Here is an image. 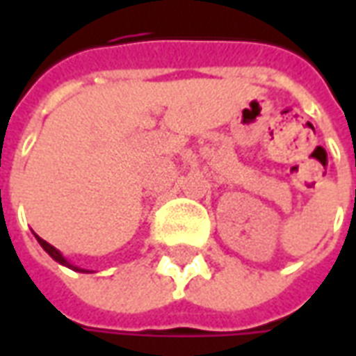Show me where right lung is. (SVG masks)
Wrapping results in <instances>:
<instances>
[{
	"instance_id": "obj_1",
	"label": "right lung",
	"mask_w": 356,
	"mask_h": 356,
	"mask_svg": "<svg viewBox=\"0 0 356 356\" xmlns=\"http://www.w3.org/2000/svg\"><path fill=\"white\" fill-rule=\"evenodd\" d=\"M35 238H38V242H40V244H42L43 250H45V252H47V254H49L51 257H53V259H55V261H58V263H60V265H66V267L74 268V270H80V273H86V270H83V268L74 267V265H70V263L66 261L65 257H63V255H60V252H58V250H55V248L51 246L49 242H45V240L40 238V236H35Z\"/></svg>"
}]
</instances>
